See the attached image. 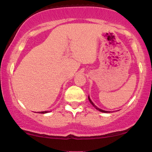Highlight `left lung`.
<instances>
[{
  "label": "left lung",
  "mask_w": 152,
  "mask_h": 152,
  "mask_svg": "<svg viewBox=\"0 0 152 152\" xmlns=\"http://www.w3.org/2000/svg\"><path fill=\"white\" fill-rule=\"evenodd\" d=\"M88 100H89V102H90V103H91V104H92V105H93V106H94V107H95V109H96L99 110V111H101V112H104V113H108V111H104V110H102V109H99V108H98V107H97V106H95V104H94V103L91 102V99H90V98H89V96H88Z\"/></svg>",
  "instance_id": "obj_1"
}]
</instances>
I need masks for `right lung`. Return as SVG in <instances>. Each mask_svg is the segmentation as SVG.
Returning a JSON list of instances; mask_svg holds the SVG:
<instances>
[{
    "label": "right lung",
    "mask_w": 152,
    "mask_h": 152,
    "mask_svg": "<svg viewBox=\"0 0 152 152\" xmlns=\"http://www.w3.org/2000/svg\"><path fill=\"white\" fill-rule=\"evenodd\" d=\"M48 111H41V112H39V113H41V114H46V113H48Z\"/></svg>",
    "instance_id": "add662e5"
}]
</instances>
